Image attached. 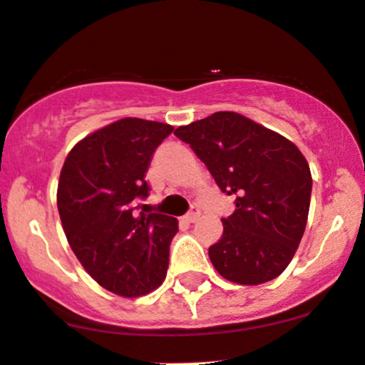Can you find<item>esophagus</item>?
Here are the masks:
<instances>
[{"label": "esophagus", "mask_w": 365, "mask_h": 365, "mask_svg": "<svg viewBox=\"0 0 365 365\" xmlns=\"http://www.w3.org/2000/svg\"><path fill=\"white\" fill-rule=\"evenodd\" d=\"M199 216H201V210H199V206H192V210L183 216V220H185L187 223H194Z\"/></svg>", "instance_id": "34e87169"}]
</instances>
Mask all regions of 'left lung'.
I'll return each instance as SVG.
<instances>
[{
    "mask_svg": "<svg viewBox=\"0 0 365 365\" xmlns=\"http://www.w3.org/2000/svg\"><path fill=\"white\" fill-rule=\"evenodd\" d=\"M235 211L210 259L227 280L246 286L279 277L298 250L310 210L312 175L305 155L282 135L237 112H215L180 126Z\"/></svg>",
    "mask_w": 365,
    "mask_h": 365,
    "instance_id": "1",
    "label": "left lung"
}]
</instances>
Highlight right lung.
I'll list each match as a JSON object with an SVG mask.
<instances>
[{
    "label": "right lung",
    "mask_w": 365,
    "mask_h": 365,
    "mask_svg": "<svg viewBox=\"0 0 365 365\" xmlns=\"http://www.w3.org/2000/svg\"><path fill=\"white\" fill-rule=\"evenodd\" d=\"M173 131L166 123L124 118L72 147L60 171L57 206L81 265L110 293L137 298L166 279L178 220L137 213L149 195L145 173Z\"/></svg>",
    "instance_id": "1"
}]
</instances>
